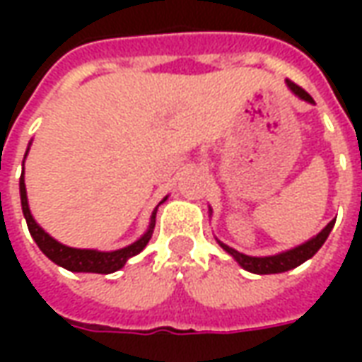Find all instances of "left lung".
Returning <instances> with one entry per match:
<instances>
[{
	"label": "left lung",
	"mask_w": 362,
	"mask_h": 362,
	"mask_svg": "<svg viewBox=\"0 0 362 362\" xmlns=\"http://www.w3.org/2000/svg\"><path fill=\"white\" fill-rule=\"evenodd\" d=\"M287 85L288 89L293 90L296 96H300L303 100H308V103H314L312 100V96L303 89V87H298L296 83H293L291 79H287ZM335 225V219L329 221L327 223V227L318 233V235L314 236L312 240L308 243L300 244V246H296L293 250L288 252H283V254H277V256H266V258H252V256H246V254H240V252H236L235 248H230L227 244L219 243L225 250L233 256V258L240 264V266L246 269V272H252V273H258V275H267V273H283V272H288V269H293V267L300 266L304 264L306 259H310L316 252L322 248V244L326 243V238L329 236L332 233V228Z\"/></svg>",
	"instance_id": "1"
}]
</instances>
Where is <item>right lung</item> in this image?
<instances>
[{
  "label": "right lung",
  "mask_w": 362,
  "mask_h": 362,
  "mask_svg": "<svg viewBox=\"0 0 362 362\" xmlns=\"http://www.w3.org/2000/svg\"><path fill=\"white\" fill-rule=\"evenodd\" d=\"M21 188V205H23V215L27 219L28 230L35 238V243L38 244V248L48 256V258L58 264V266L66 267L69 272H83V273H114L118 272L119 267H124L127 259L139 254V252L147 246L151 235H153V228H155V213H153V219H151V227L145 235L134 243L127 248H122V250L116 252H96V250H77V248H69V246H64L59 244L58 240H54L52 236H48L44 233L42 228L38 227L30 215V209H28L27 202V189H25V180L21 176L19 182Z\"/></svg>",
  "instance_id": "obj_1"
}]
</instances>
